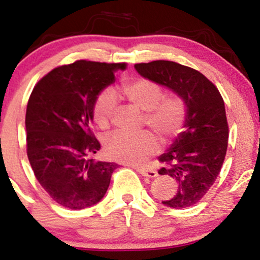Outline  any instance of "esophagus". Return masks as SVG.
Returning <instances> with one entry per match:
<instances>
[{
	"label": "esophagus",
	"instance_id": "34e87169",
	"mask_svg": "<svg viewBox=\"0 0 260 260\" xmlns=\"http://www.w3.org/2000/svg\"><path fill=\"white\" fill-rule=\"evenodd\" d=\"M134 169H136L140 175L144 176V177L154 178V177H156V176H157V172L151 168H140V166H136Z\"/></svg>",
	"mask_w": 260,
	"mask_h": 260
}]
</instances>
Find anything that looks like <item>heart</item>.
Returning a JSON list of instances; mask_svg holds the SVG:
<instances>
[{"instance_id": "b5f03b06", "label": "heart", "mask_w": 260, "mask_h": 260, "mask_svg": "<svg viewBox=\"0 0 260 260\" xmlns=\"http://www.w3.org/2000/svg\"><path fill=\"white\" fill-rule=\"evenodd\" d=\"M120 95L127 103L144 113V123L154 131L162 142L177 137L184 126L187 109L180 96H164L162 89L153 80L136 78L123 82ZM116 100L112 92L104 91L92 106V120L101 129L110 126ZM157 149V139L153 133L128 134L116 132L106 137L104 150L111 160L124 164H140Z\"/></svg>"}]
</instances>
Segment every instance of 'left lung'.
<instances>
[{
  "label": "left lung",
  "instance_id": "left-lung-1",
  "mask_svg": "<svg viewBox=\"0 0 260 260\" xmlns=\"http://www.w3.org/2000/svg\"><path fill=\"white\" fill-rule=\"evenodd\" d=\"M140 76L169 88L186 104L187 117L171 147L159 156L165 164L159 174L177 183L176 194L162 204L192 207L207 194L220 174L229 140L225 104L207 77L172 61L134 64Z\"/></svg>",
  "mask_w": 260,
  "mask_h": 260
}]
</instances>
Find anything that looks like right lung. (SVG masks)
<instances>
[{"instance_id": "1", "label": "right lung", "mask_w": 260, "mask_h": 260, "mask_svg": "<svg viewBox=\"0 0 260 260\" xmlns=\"http://www.w3.org/2000/svg\"><path fill=\"white\" fill-rule=\"evenodd\" d=\"M124 63L77 61L47 73L34 86L25 113L26 154L35 177L64 208L92 207L105 196L117 164L96 161L92 106Z\"/></svg>"}]
</instances>
